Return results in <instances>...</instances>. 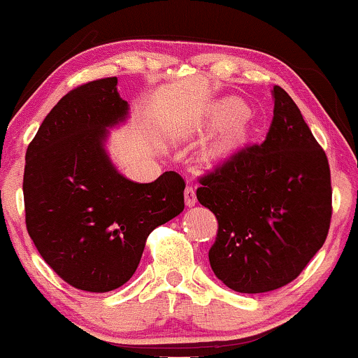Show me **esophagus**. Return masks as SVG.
Listing matches in <instances>:
<instances>
[{"label": "esophagus", "instance_id": "obj_1", "mask_svg": "<svg viewBox=\"0 0 358 358\" xmlns=\"http://www.w3.org/2000/svg\"><path fill=\"white\" fill-rule=\"evenodd\" d=\"M184 198H186L187 206H194L198 198H196V187L192 186V184H189V186L186 187V191H184Z\"/></svg>", "mask_w": 358, "mask_h": 358}]
</instances>
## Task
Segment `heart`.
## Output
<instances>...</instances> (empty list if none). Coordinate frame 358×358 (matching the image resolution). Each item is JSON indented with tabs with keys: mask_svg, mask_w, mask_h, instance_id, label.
<instances>
[{
	"mask_svg": "<svg viewBox=\"0 0 358 358\" xmlns=\"http://www.w3.org/2000/svg\"><path fill=\"white\" fill-rule=\"evenodd\" d=\"M228 106H230V110H231V111H236V110H238V104H236V103H230V104H228Z\"/></svg>",
	"mask_w": 358,
	"mask_h": 358,
	"instance_id": "obj_1",
	"label": "heart"
}]
</instances>
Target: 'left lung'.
Segmentation results:
<instances>
[{"label": "left lung", "instance_id": "1", "mask_svg": "<svg viewBox=\"0 0 358 358\" xmlns=\"http://www.w3.org/2000/svg\"><path fill=\"white\" fill-rule=\"evenodd\" d=\"M274 118L262 143L233 152L199 178L198 201L218 220L210 264L236 292L292 282L323 247L331 222L327 154L299 108L274 86Z\"/></svg>", "mask_w": 358, "mask_h": 358}]
</instances>
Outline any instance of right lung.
<instances>
[{"mask_svg": "<svg viewBox=\"0 0 358 358\" xmlns=\"http://www.w3.org/2000/svg\"><path fill=\"white\" fill-rule=\"evenodd\" d=\"M116 78L81 84L50 110L25 155V223L60 279L108 292L135 274L147 236L184 210L186 182L169 171L138 184L118 174L103 148L106 127L128 103Z\"/></svg>", "mask_w": 358, "mask_h": 358, "instance_id": "add662e5", "label": "right lung"}]
</instances>
